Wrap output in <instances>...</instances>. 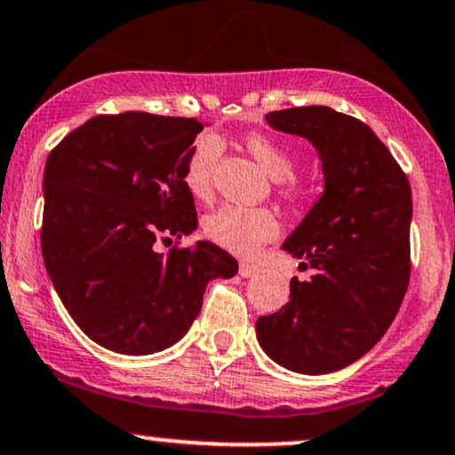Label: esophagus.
Returning <instances> with one entry per match:
<instances>
[{
    "mask_svg": "<svg viewBox=\"0 0 455 455\" xmlns=\"http://www.w3.org/2000/svg\"><path fill=\"white\" fill-rule=\"evenodd\" d=\"M256 273H259V265H254V262H239V275L242 277H254Z\"/></svg>",
    "mask_w": 455,
    "mask_h": 455,
    "instance_id": "34e87169",
    "label": "esophagus"
}]
</instances>
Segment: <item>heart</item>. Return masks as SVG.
Returning a JSON list of instances; mask_svg holds the SVG:
<instances>
[{
    "mask_svg": "<svg viewBox=\"0 0 455 455\" xmlns=\"http://www.w3.org/2000/svg\"><path fill=\"white\" fill-rule=\"evenodd\" d=\"M245 150L259 161L271 178L277 180V195L288 204H300L307 196V186L294 178L297 158L280 141L267 135H248ZM222 156V141L216 133L205 131L190 146L184 158L182 182L190 195L199 201H207L213 190V173ZM204 231L213 243L231 250L235 254L250 256L280 233L275 213L267 207L222 205L205 218Z\"/></svg>",
    "mask_w": 455,
    "mask_h": 455,
    "instance_id": "1",
    "label": "heart"
}]
</instances>
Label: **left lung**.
Listing matches in <instances>:
<instances>
[{"mask_svg": "<svg viewBox=\"0 0 455 455\" xmlns=\"http://www.w3.org/2000/svg\"><path fill=\"white\" fill-rule=\"evenodd\" d=\"M267 123L315 146L326 184L283 243L314 275L290 280V300L256 320V337L290 371L332 373L369 352L401 307L411 275V186L363 120L305 106L269 112Z\"/></svg>", "mask_w": 455, "mask_h": 455, "instance_id": "8db88e82", "label": "left lung"}]
</instances>
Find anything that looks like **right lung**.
Instances as JSON below:
<instances>
[{
    "instance_id": "1",
    "label": "right lung",
    "mask_w": 455,
    "mask_h": 455,
    "mask_svg": "<svg viewBox=\"0 0 455 455\" xmlns=\"http://www.w3.org/2000/svg\"><path fill=\"white\" fill-rule=\"evenodd\" d=\"M201 131L195 118L100 114L48 155L44 265L76 324L112 352L173 346L199 315L207 282L237 273L210 242L156 251L196 228L182 167Z\"/></svg>"
}]
</instances>
